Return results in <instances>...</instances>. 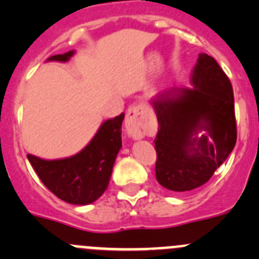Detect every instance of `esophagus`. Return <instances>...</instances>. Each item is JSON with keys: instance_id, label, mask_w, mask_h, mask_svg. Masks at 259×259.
I'll list each match as a JSON object with an SVG mask.
<instances>
[{"instance_id": "1", "label": "esophagus", "mask_w": 259, "mask_h": 259, "mask_svg": "<svg viewBox=\"0 0 259 259\" xmlns=\"http://www.w3.org/2000/svg\"><path fill=\"white\" fill-rule=\"evenodd\" d=\"M125 130L133 139H142L144 138V135L152 132V124L146 107L142 104H135L127 109L125 117Z\"/></svg>"}]
</instances>
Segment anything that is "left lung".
I'll list each match as a JSON object with an SVG mask.
<instances>
[{"label":"left lung","mask_w":259,"mask_h":259,"mask_svg":"<svg viewBox=\"0 0 259 259\" xmlns=\"http://www.w3.org/2000/svg\"><path fill=\"white\" fill-rule=\"evenodd\" d=\"M191 85L150 101L158 121L156 179L176 192L206 183L236 143L234 92L214 58L199 54Z\"/></svg>","instance_id":"left-lung-1"}]
</instances>
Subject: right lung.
Returning a JSON list of instances; mask_svg holds the SVG:
<instances>
[{
	"label": "right lung",
	"mask_w": 259,
	"mask_h": 259,
	"mask_svg": "<svg viewBox=\"0 0 259 259\" xmlns=\"http://www.w3.org/2000/svg\"><path fill=\"white\" fill-rule=\"evenodd\" d=\"M74 50L53 55L46 62L66 63ZM124 113L102 122L92 141L76 155L57 160L27 157L44 185L63 201L73 205L94 202L107 190L116 156L122 147L121 125Z\"/></svg>",
	"instance_id": "obj_1"
}]
</instances>
